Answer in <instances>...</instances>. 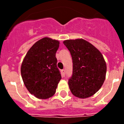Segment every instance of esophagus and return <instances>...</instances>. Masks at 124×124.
<instances>
[{
    "instance_id": "obj_1",
    "label": "esophagus",
    "mask_w": 124,
    "mask_h": 124,
    "mask_svg": "<svg viewBox=\"0 0 124 124\" xmlns=\"http://www.w3.org/2000/svg\"><path fill=\"white\" fill-rule=\"evenodd\" d=\"M61 73H62V77H65V70H61Z\"/></svg>"
}]
</instances>
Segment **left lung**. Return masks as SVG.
<instances>
[{
	"label": "left lung",
	"mask_w": 124,
	"mask_h": 124,
	"mask_svg": "<svg viewBox=\"0 0 124 124\" xmlns=\"http://www.w3.org/2000/svg\"><path fill=\"white\" fill-rule=\"evenodd\" d=\"M63 44L72 59V74L68 80L70 91L78 98L91 97L101 88L106 78L107 67L103 56L83 39L65 40Z\"/></svg>",
	"instance_id": "left-lung-1"
}]
</instances>
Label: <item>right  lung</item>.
<instances>
[{
    "label": "right lung",
    "mask_w": 124,
    "mask_h": 124,
    "mask_svg": "<svg viewBox=\"0 0 124 124\" xmlns=\"http://www.w3.org/2000/svg\"><path fill=\"white\" fill-rule=\"evenodd\" d=\"M59 46L57 40L42 38L30 48L22 62L21 74L24 85L39 99L52 97L61 79L56 57Z\"/></svg>",
    "instance_id": "add662e5"
}]
</instances>
